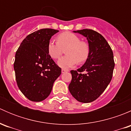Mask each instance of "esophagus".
I'll use <instances>...</instances> for the list:
<instances>
[{"mask_svg":"<svg viewBox=\"0 0 131 131\" xmlns=\"http://www.w3.org/2000/svg\"><path fill=\"white\" fill-rule=\"evenodd\" d=\"M68 72V70H65V69H62L61 70V72L62 73H64V72Z\"/></svg>","mask_w":131,"mask_h":131,"instance_id":"34e87169","label":"esophagus"}]
</instances>
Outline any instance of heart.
Segmentation results:
<instances>
[{
  "label": "heart",
  "mask_w": 131,
  "mask_h": 131,
  "mask_svg": "<svg viewBox=\"0 0 131 131\" xmlns=\"http://www.w3.org/2000/svg\"><path fill=\"white\" fill-rule=\"evenodd\" d=\"M67 56L58 61V65L63 68L74 67L77 63H82L88 59L90 53V47L88 42L80 40L79 37L73 33H62L57 37V42L51 40L47 45L49 55L53 59L60 58L63 49H66Z\"/></svg>",
  "instance_id": "b5f03b06"
}]
</instances>
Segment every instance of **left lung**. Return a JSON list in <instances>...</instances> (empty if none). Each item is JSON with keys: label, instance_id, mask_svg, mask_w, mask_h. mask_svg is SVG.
I'll use <instances>...</instances> for the list:
<instances>
[{"label": "left lung", "instance_id": "1", "mask_svg": "<svg viewBox=\"0 0 131 131\" xmlns=\"http://www.w3.org/2000/svg\"><path fill=\"white\" fill-rule=\"evenodd\" d=\"M87 38L90 53L85 64L71 70L68 89L79 102L90 103L98 98L110 82L115 67L113 54L106 39L91 29L74 31Z\"/></svg>", "mask_w": 131, "mask_h": 131}]
</instances>
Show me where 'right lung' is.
I'll return each instance as SVG.
<instances>
[{
  "label": "right lung",
  "instance_id": "1",
  "mask_svg": "<svg viewBox=\"0 0 131 131\" xmlns=\"http://www.w3.org/2000/svg\"><path fill=\"white\" fill-rule=\"evenodd\" d=\"M59 30L40 29L22 41L15 55L14 69L19 90L29 100L41 101L47 98L53 84L61 73L47 52L49 41Z\"/></svg>",
  "mask_w": 131,
  "mask_h": 131
}]
</instances>
